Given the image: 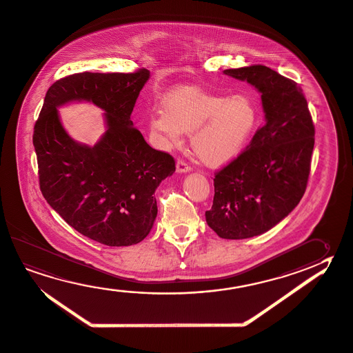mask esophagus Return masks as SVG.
<instances>
[{
  "instance_id": "1",
  "label": "esophagus",
  "mask_w": 353,
  "mask_h": 353,
  "mask_svg": "<svg viewBox=\"0 0 353 353\" xmlns=\"http://www.w3.org/2000/svg\"><path fill=\"white\" fill-rule=\"evenodd\" d=\"M190 170H192V168L188 163L181 161V159H178V161H176V173H189Z\"/></svg>"
}]
</instances>
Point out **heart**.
<instances>
[{
  "instance_id": "b5f03b06",
  "label": "heart",
  "mask_w": 353,
  "mask_h": 353,
  "mask_svg": "<svg viewBox=\"0 0 353 353\" xmlns=\"http://www.w3.org/2000/svg\"><path fill=\"white\" fill-rule=\"evenodd\" d=\"M257 123V108L247 96L181 89L161 101V112L148 121V131L164 150L178 147L184 134H190L200 161L221 168L242 154Z\"/></svg>"
}]
</instances>
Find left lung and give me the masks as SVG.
<instances>
[{
  "label": "left lung",
  "mask_w": 353,
  "mask_h": 353,
  "mask_svg": "<svg viewBox=\"0 0 353 353\" xmlns=\"http://www.w3.org/2000/svg\"><path fill=\"white\" fill-rule=\"evenodd\" d=\"M261 94L265 123L242 154L216 173L206 222L221 239H251L287 217L304 195L315 143L307 102L298 84L268 66L223 70Z\"/></svg>",
  "instance_id": "left-lung-1"
}]
</instances>
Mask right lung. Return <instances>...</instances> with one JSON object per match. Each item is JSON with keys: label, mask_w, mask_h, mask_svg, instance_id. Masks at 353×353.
Masks as SVG:
<instances>
[{"label": "right lung", "mask_w": 353, "mask_h": 353, "mask_svg": "<svg viewBox=\"0 0 353 353\" xmlns=\"http://www.w3.org/2000/svg\"><path fill=\"white\" fill-rule=\"evenodd\" d=\"M150 74L79 72L55 81L44 97L33 133L39 185L63 220L111 247L143 241L156 221L153 196L173 175V157L153 150L133 127L131 114ZM92 101L104 111L107 131L92 148L65 131L57 108Z\"/></svg>", "instance_id": "1"}]
</instances>
